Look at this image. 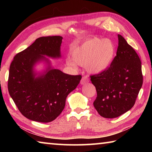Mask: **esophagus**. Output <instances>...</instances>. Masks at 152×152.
Returning <instances> with one entry per match:
<instances>
[{"mask_svg":"<svg viewBox=\"0 0 152 152\" xmlns=\"http://www.w3.org/2000/svg\"><path fill=\"white\" fill-rule=\"evenodd\" d=\"M89 82V78H88V76H84L82 77L81 80H80V84H85L86 83H88Z\"/></svg>","mask_w":152,"mask_h":152,"instance_id":"obj_1","label":"esophagus"}]
</instances>
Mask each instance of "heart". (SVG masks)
<instances>
[{"instance_id":"b5f03b06","label":"heart","mask_w":152,"mask_h":152,"mask_svg":"<svg viewBox=\"0 0 152 152\" xmlns=\"http://www.w3.org/2000/svg\"><path fill=\"white\" fill-rule=\"evenodd\" d=\"M115 54V47L109 39L94 37L86 41L80 45L71 50V58L67 64L75 67L76 64L86 66L87 70L92 73H101L110 65Z\"/></svg>"}]
</instances>
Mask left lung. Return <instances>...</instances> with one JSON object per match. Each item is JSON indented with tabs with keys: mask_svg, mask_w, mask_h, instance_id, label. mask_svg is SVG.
Listing matches in <instances>:
<instances>
[{
	"mask_svg": "<svg viewBox=\"0 0 152 152\" xmlns=\"http://www.w3.org/2000/svg\"><path fill=\"white\" fill-rule=\"evenodd\" d=\"M118 40L117 54L110 66L90 76L97 92L94 107L101 116L109 119L132 109L143 84L140 57L123 36L118 35Z\"/></svg>",
	"mask_w": 152,
	"mask_h": 152,
	"instance_id": "obj_1",
	"label": "left lung"
}]
</instances>
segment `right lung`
<instances>
[{
	"mask_svg": "<svg viewBox=\"0 0 152 152\" xmlns=\"http://www.w3.org/2000/svg\"><path fill=\"white\" fill-rule=\"evenodd\" d=\"M61 36L38 38L23 51L17 53L9 68L8 90L20 113L35 121L48 123L62 112L66 97L78 86L81 75H70L49 68L35 78L33 66L43 56L60 57Z\"/></svg>",
	"mask_w": 152,
	"mask_h": 152,
	"instance_id": "obj_1",
	"label": "right lung"
}]
</instances>
